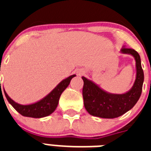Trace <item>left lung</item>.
I'll use <instances>...</instances> for the list:
<instances>
[{
	"instance_id": "obj_1",
	"label": "left lung",
	"mask_w": 151,
	"mask_h": 151,
	"mask_svg": "<svg viewBox=\"0 0 151 151\" xmlns=\"http://www.w3.org/2000/svg\"><path fill=\"white\" fill-rule=\"evenodd\" d=\"M121 51L123 54L132 55L135 59L137 74L134 85L125 94H109L94 82L82 77L84 105L91 115L105 119L116 118L131 110L140 98L144 82V72L139 54L134 49L125 47L121 49Z\"/></svg>"
}]
</instances>
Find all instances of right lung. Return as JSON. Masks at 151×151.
Listing matches in <instances>:
<instances>
[{
    "mask_svg": "<svg viewBox=\"0 0 151 151\" xmlns=\"http://www.w3.org/2000/svg\"><path fill=\"white\" fill-rule=\"evenodd\" d=\"M75 76H76V75H73L66 79L63 80L62 82L45 98L35 104H19L15 101H13L7 95L6 91L4 90V91L5 96H6L7 101L18 113H20L21 115L27 117H32V118H41V117L49 116L56 110L61 94L68 87L71 79Z\"/></svg>",
    "mask_w": 151,
    "mask_h": 151,
    "instance_id": "right-lung-1",
    "label": "right lung"
}]
</instances>
